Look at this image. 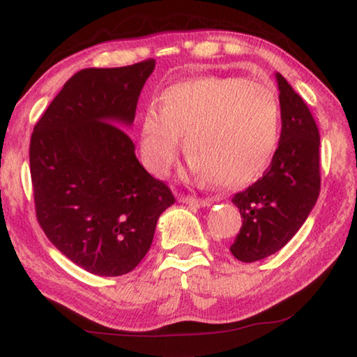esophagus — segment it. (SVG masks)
<instances>
[{"mask_svg": "<svg viewBox=\"0 0 357 357\" xmlns=\"http://www.w3.org/2000/svg\"><path fill=\"white\" fill-rule=\"evenodd\" d=\"M179 202L181 203H185V205H190V206H197V208H203V206H208L209 203H211V199H199V197H190V195H183L179 197Z\"/></svg>", "mask_w": 357, "mask_h": 357, "instance_id": "obj_1", "label": "esophagus"}]
</instances>
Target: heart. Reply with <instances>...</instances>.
I'll return each instance as SVG.
<instances>
[{"mask_svg": "<svg viewBox=\"0 0 357 357\" xmlns=\"http://www.w3.org/2000/svg\"><path fill=\"white\" fill-rule=\"evenodd\" d=\"M280 135L278 93L245 77L172 84L160 93V107L148 105L139 117L141 157L151 173H169L184 137L192 172L220 188H241L260 176Z\"/></svg>", "mask_w": 357, "mask_h": 357, "instance_id": "obj_1", "label": "heart"}]
</instances>
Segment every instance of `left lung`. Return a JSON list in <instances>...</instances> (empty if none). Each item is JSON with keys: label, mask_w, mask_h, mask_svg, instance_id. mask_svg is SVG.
I'll return each instance as SVG.
<instances>
[{"label": "left lung", "mask_w": 357, "mask_h": 357, "mask_svg": "<svg viewBox=\"0 0 357 357\" xmlns=\"http://www.w3.org/2000/svg\"><path fill=\"white\" fill-rule=\"evenodd\" d=\"M281 103L278 149L264 176L231 203L243 225L230 252L241 262H256L287 245L316 205L321 188L319 130L308 106L280 73L275 75Z\"/></svg>", "instance_id": "left-lung-1"}]
</instances>
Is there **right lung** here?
Here are the masks:
<instances>
[{"mask_svg": "<svg viewBox=\"0 0 357 357\" xmlns=\"http://www.w3.org/2000/svg\"><path fill=\"white\" fill-rule=\"evenodd\" d=\"M155 60L76 73L31 135L36 216L52 245L98 276L132 271L148 254L160 214L174 203L135 155L133 123Z\"/></svg>", "mask_w": 357, "mask_h": 357, "instance_id": "obj_1", "label": "right lung"}]
</instances>
